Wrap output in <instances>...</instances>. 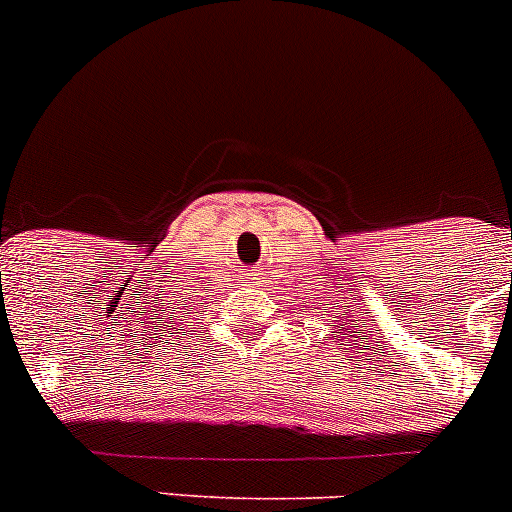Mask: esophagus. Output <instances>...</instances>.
Wrapping results in <instances>:
<instances>
[{
  "label": "esophagus",
  "instance_id": "obj_1",
  "mask_svg": "<svg viewBox=\"0 0 512 512\" xmlns=\"http://www.w3.org/2000/svg\"><path fill=\"white\" fill-rule=\"evenodd\" d=\"M246 276H249V273H246ZM251 276H256V273H251Z\"/></svg>",
  "mask_w": 512,
  "mask_h": 512
}]
</instances>
